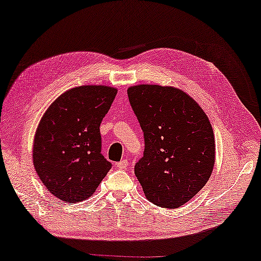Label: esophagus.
I'll return each instance as SVG.
<instances>
[{
	"mask_svg": "<svg viewBox=\"0 0 261 261\" xmlns=\"http://www.w3.org/2000/svg\"><path fill=\"white\" fill-rule=\"evenodd\" d=\"M127 161L126 159H122V161L115 163V166H117L118 169H126L127 168Z\"/></svg>",
	"mask_w": 261,
	"mask_h": 261,
	"instance_id": "34e87169",
	"label": "esophagus"
}]
</instances>
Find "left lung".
<instances>
[{"label": "left lung", "instance_id": "1", "mask_svg": "<svg viewBox=\"0 0 261 261\" xmlns=\"http://www.w3.org/2000/svg\"><path fill=\"white\" fill-rule=\"evenodd\" d=\"M127 95L144 136L135 175L149 202L178 208L205 186L214 169L212 124L198 103L176 87L136 85Z\"/></svg>", "mask_w": 261, "mask_h": 261}]
</instances>
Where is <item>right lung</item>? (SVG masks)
<instances>
[{
  "label": "right lung",
  "mask_w": 261,
  "mask_h": 261,
  "mask_svg": "<svg viewBox=\"0 0 261 261\" xmlns=\"http://www.w3.org/2000/svg\"><path fill=\"white\" fill-rule=\"evenodd\" d=\"M118 90L86 85L62 93L41 118L33 161L48 192L63 202L87 199L112 168L100 154L99 125Z\"/></svg>",
  "instance_id": "1"
}]
</instances>
